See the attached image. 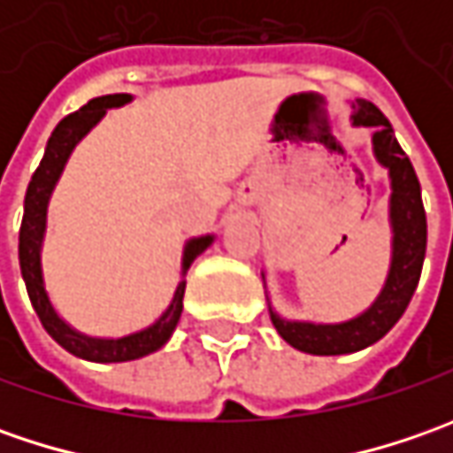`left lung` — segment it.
Segmentation results:
<instances>
[{
  "instance_id": "obj_1",
  "label": "left lung",
  "mask_w": 453,
  "mask_h": 453,
  "mask_svg": "<svg viewBox=\"0 0 453 453\" xmlns=\"http://www.w3.org/2000/svg\"><path fill=\"white\" fill-rule=\"evenodd\" d=\"M356 126H373L375 158L391 171V224L393 259L386 288L360 318L340 325H312V322H285L272 312V325L292 348L312 356H340L356 353L373 345L391 330L406 312L413 292L421 280L426 257V211L421 201V183L409 156L398 146L388 118L371 100L357 97Z\"/></svg>"
}]
</instances>
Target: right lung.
I'll return each instance as SVG.
<instances>
[{
    "label": "right lung",
    "mask_w": 453,
    "mask_h": 453,
    "mask_svg": "<svg viewBox=\"0 0 453 453\" xmlns=\"http://www.w3.org/2000/svg\"><path fill=\"white\" fill-rule=\"evenodd\" d=\"M131 96L128 93H115V96L93 97L88 105H82L78 113H70L62 118L58 123V128L52 131L47 149L37 171L32 173V181L27 186L25 196V217H22V226H19V270L25 277L27 295L29 303L35 307L37 318L42 322V327L55 338V342H60L62 348L73 356L93 360V363H123V360H135L158 350L161 345H165V340L171 338L173 327L179 325L183 310V289H186V280L179 282L173 303L168 304L164 315L158 318V322H153L149 330L133 333L128 338L118 340H97L88 338L75 333L70 325L58 318V312L52 310L50 297L44 292L42 285V267H40V247H42L44 234V219H47V201L50 194L55 188V183L60 179L65 161L70 158L73 149L78 146V141L96 126L97 120L105 115L108 108H118L123 103H128ZM211 244V236H201V239H191L186 244L183 252V272L191 267V262L199 257L206 247Z\"/></svg>",
    "instance_id": "right-lung-1"
}]
</instances>
